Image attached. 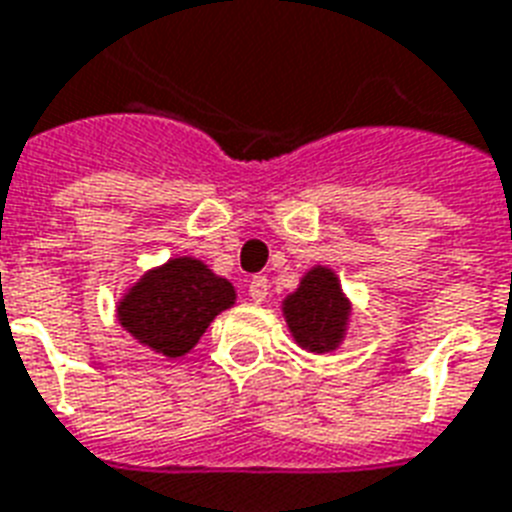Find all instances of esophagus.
<instances>
[{
    "label": "esophagus",
    "instance_id": "obj_1",
    "mask_svg": "<svg viewBox=\"0 0 512 512\" xmlns=\"http://www.w3.org/2000/svg\"><path fill=\"white\" fill-rule=\"evenodd\" d=\"M268 292H271L268 279H265V276H252V281H249V297H252L255 303H263L265 297H268Z\"/></svg>",
    "mask_w": 512,
    "mask_h": 512
}]
</instances>
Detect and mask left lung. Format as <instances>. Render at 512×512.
I'll use <instances>...</instances> for the list:
<instances>
[{
	"label": "left lung",
	"mask_w": 512,
	"mask_h": 512,
	"mask_svg": "<svg viewBox=\"0 0 512 512\" xmlns=\"http://www.w3.org/2000/svg\"><path fill=\"white\" fill-rule=\"evenodd\" d=\"M350 305L329 268H313L284 300V316L295 340L313 353L335 350L345 332Z\"/></svg>",
	"instance_id": "left-lung-1"
}]
</instances>
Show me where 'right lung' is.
<instances>
[{
	"instance_id": "obj_1",
	"label": "right lung",
	"mask_w": 512,
	"mask_h": 512,
	"mask_svg": "<svg viewBox=\"0 0 512 512\" xmlns=\"http://www.w3.org/2000/svg\"><path fill=\"white\" fill-rule=\"evenodd\" d=\"M231 281L220 279L193 257H175L148 271L119 303V321L135 340L177 358L199 342L209 321L231 308Z\"/></svg>"
}]
</instances>
